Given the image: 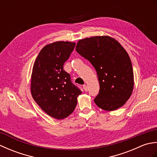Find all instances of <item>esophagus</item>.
Masks as SVG:
<instances>
[{
  "instance_id": "34e87169",
  "label": "esophagus",
  "mask_w": 157,
  "mask_h": 157,
  "mask_svg": "<svg viewBox=\"0 0 157 157\" xmlns=\"http://www.w3.org/2000/svg\"><path fill=\"white\" fill-rule=\"evenodd\" d=\"M83 88H84V90H85L86 92H87V91L88 90V86H87V85H84V86H83Z\"/></svg>"
}]
</instances>
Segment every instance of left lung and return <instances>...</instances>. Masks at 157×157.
<instances>
[{"label":"left lung","mask_w":157,"mask_h":157,"mask_svg":"<svg viewBox=\"0 0 157 157\" xmlns=\"http://www.w3.org/2000/svg\"><path fill=\"white\" fill-rule=\"evenodd\" d=\"M97 73L100 90L94 101L98 107L114 111L128 101L134 88V71L129 56L119 43L109 36L79 40L75 48Z\"/></svg>","instance_id":"1"}]
</instances>
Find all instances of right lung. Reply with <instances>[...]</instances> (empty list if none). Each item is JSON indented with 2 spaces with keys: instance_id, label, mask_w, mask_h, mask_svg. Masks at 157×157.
I'll list each match as a JSON object with an SVG mask.
<instances>
[{
  "instance_id": "obj_1",
  "label": "right lung",
  "mask_w": 157,
  "mask_h": 157,
  "mask_svg": "<svg viewBox=\"0 0 157 157\" xmlns=\"http://www.w3.org/2000/svg\"><path fill=\"white\" fill-rule=\"evenodd\" d=\"M75 43L56 42L45 46L33 67L31 82L32 97L48 115L57 119L68 117L77 105L82 91L73 84L63 65Z\"/></svg>"
}]
</instances>
